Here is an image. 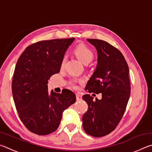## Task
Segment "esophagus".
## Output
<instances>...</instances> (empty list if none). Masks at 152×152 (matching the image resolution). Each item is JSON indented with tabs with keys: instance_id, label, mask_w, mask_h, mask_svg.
<instances>
[{
	"instance_id": "obj_1",
	"label": "esophagus",
	"mask_w": 152,
	"mask_h": 152,
	"mask_svg": "<svg viewBox=\"0 0 152 152\" xmlns=\"http://www.w3.org/2000/svg\"><path fill=\"white\" fill-rule=\"evenodd\" d=\"M76 100H77V101H81V100H82V95L80 93H76Z\"/></svg>"
}]
</instances>
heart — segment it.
<instances>
[{
    "instance_id": "1",
    "label": "heart",
    "mask_w": 152,
    "mask_h": 152,
    "mask_svg": "<svg viewBox=\"0 0 152 152\" xmlns=\"http://www.w3.org/2000/svg\"><path fill=\"white\" fill-rule=\"evenodd\" d=\"M74 53L77 56L80 60L82 62L85 64H88L90 61H91L94 58V53L91 48H88V46L85 45L81 44L79 45L76 47L74 49ZM66 61V56H64V57L61 59V66L63 67L65 64V62ZM77 82L76 80H73L72 81V84L75 87L76 82Z\"/></svg>"
}]
</instances>
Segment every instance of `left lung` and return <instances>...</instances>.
Segmentation results:
<instances>
[{
  "instance_id": "8db88e82",
  "label": "left lung",
  "mask_w": 152,
  "mask_h": 152,
  "mask_svg": "<svg viewBox=\"0 0 152 152\" xmlns=\"http://www.w3.org/2000/svg\"><path fill=\"white\" fill-rule=\"evenodd\" d=\"M87 41L96 49L98 64L85 90L101 93L102 99L93 101L89 94L82 96L88 105L82 125L87 134L100 137L112 132L122 119L130 96L129 70L124 56L114 46L103 40Z\"/></svg>"
}]
</instances>
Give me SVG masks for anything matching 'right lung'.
Here are the masks:
<instances>
[{"label":"right lung","mask_w":152,"mask_h":152,"mask_svg":"<svg viewBox=\"0 0 152 152\" xmlns=\"http://www.w3.org/2000/svg\"><path fill=\"white\" fill-rule=\"evenodd\" d=\"M74 38L41 41L28 46L18 59L12 92L18 114L28 130L39 135L57 129L64 110L76 101L68 89L49 94L48 80L60 72L61 59Z\"/></svg>","instance_id":"right-lung-1"}]
</instances>
